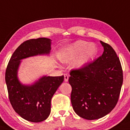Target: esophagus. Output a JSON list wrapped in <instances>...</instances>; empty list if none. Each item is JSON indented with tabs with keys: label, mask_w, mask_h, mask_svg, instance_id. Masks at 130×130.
Segmentation results:
<instances>
[{
	"label": "esophagus",
	"mask_w": 130,
	"mask_h": 130,
	"mask_svg": "<svg viewBox=\"0 0 130 130\" xmlns=\"http://www.w3.org/2000/svg\"><path fill=\"white\" fill-rule=\"evenodd\" d=\"M64 81L65 82H68V79H69V76L68 75H64Z\"/></svg>",
	"instance_id": "esophagus-1"
}]
</instances>
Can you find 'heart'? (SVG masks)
Returning <instances> with one entry per match:
<instances>
[{
  "instance_id": "1",
  "label": "heart",
  "mask_w": 130,
  "mask_h": 130,
  "mask_svg": "<svg viewBox=\"0 0 130 130\" xmlns=\"http://www.w3.org/2000/svg\"><path fill=\"white\" fill-rule=\"evenodd\" d=\"M98 49L94 43L78 40L64 47L59 54L62 62L68 63L73 60L72 67L76 69L84 68L97 55Z\"/></svg>"
}]
</instances>
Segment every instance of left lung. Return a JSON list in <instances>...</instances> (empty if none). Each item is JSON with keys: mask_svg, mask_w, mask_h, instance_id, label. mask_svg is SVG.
I'll list each match as a JSON object with an SVG mask.
<instances>
[{"mask_svg": "<svg viewBox=\"0 0 130 130\" xmlns=\"http://www.w3.org/2000/svg\"><path fill=\"white\" fill-rule=\"evenodd\" d=\"M102 55L84 68L72 70L69 83L70 98L78 116L87 120L101 118L110 113L119 99L123 83L119 58L109 44L100 41Z\"/></svg>", "mask_w": 130, "mask_h": 130, "instance_id": "1", "label": "left lung"}]
</instances>
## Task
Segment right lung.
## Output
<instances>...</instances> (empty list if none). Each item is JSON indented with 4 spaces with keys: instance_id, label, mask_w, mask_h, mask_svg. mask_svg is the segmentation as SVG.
Returning <instances> with one entry per match:
<instances>
[{
    "instance_id": "obj_1",
    "label": "right lung",
    "mask_w": 130,
    "mask_h": 130,
    "mask_svg": "<svg viewBox=\"0 0 130 130\" xmlns=\"http://www.w3.org/2000/svg\"><path fill=\"white\" fill-rule=\"evenodd\" d=\"M51 40L31 39L20 44L11 57L5 73L9 99L17 114L26 121L40 122L51 113V99L64 81V76H43L32 84L19 81L18 70L22 60L37 55H49Z\"/></svg>"
}]
</instances>
